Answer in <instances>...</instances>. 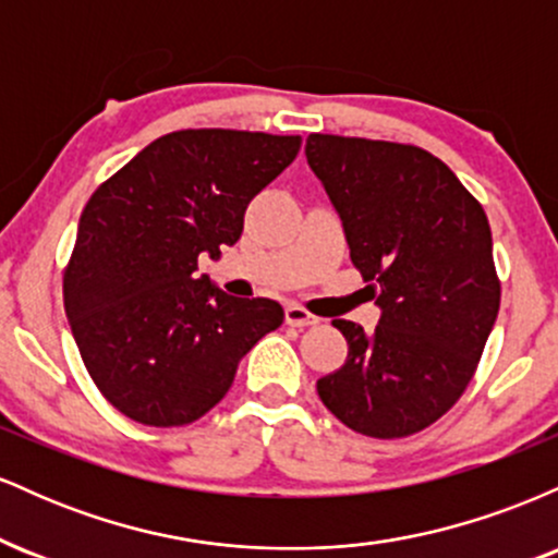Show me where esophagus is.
Listing matches in <instances>:
<instances>
[{
	"mask_svg": "<svg viewBox=\"0 0 558 558\" xmlns=\"http://www.w3.org/2000/svg\"><path fill=\"white\" fill-rule=\"evenodd\" d=\"M286 323L293 325V328H310V325H317V317L310 315L304 306L291 304V306H286Z\"/></svg>",
	"mask_w": 558,
	"mask_h": 558,
	"instance_id": "obj_1",
	"label": "esophagus"
}]
</instances>
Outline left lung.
<instances>
[{
    "mask_svg": "<svg viewBox=\"0 0 558 558\" xmlns=\"http://www.w3.org/2000/svg\"><path fill=\"white\" fill-rule=\"evenodd\" d=\"M306 162L336 207L380 319L336 328L349 356L319 377L325 407L369 438L425 430L457 403L501 304L488 217L430 151L312 133Z\"/></svg>",
    "mask_w": 558,
    "mask_h": 558,
    "instance_id": "8db88e82",
    "label": "left lung"
}]
</instances>
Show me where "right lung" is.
Wrapping results in <instances>:
<instances>
[{
    "mask_svg": "<svg viewBox=\"0 0 558 558\" xmlns=\"http://www.w3.org/2000/svg\"><path fill=\"white\" fill-rule=\"evenodd\" d=\"M299 136L175 131L88 198L65 270V315L96 388L141 425H189L233 386L272 299H235L198 257L241 239L243 213L299 155Z\"/></svg>",
    "mask_w": 558,
    "mask_h": 558,
    "instance_id": "right-lung-1",
    "label": "right lung"
}]
</instances>
